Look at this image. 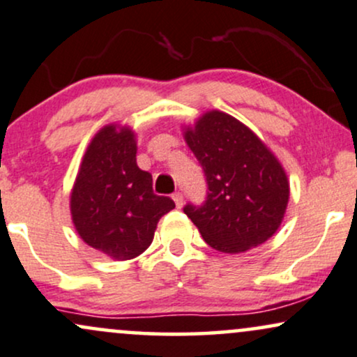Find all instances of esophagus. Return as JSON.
Returning a JSON list of instances; mask_svg holds the SVG:
<instances>
[{"label": "esophagus", "instance_id": "34e87169", "mask_svg": "<svg viewBox=\"0 0 357 357\" xmlns=\"http://www.w3.org/2000/svg\"><path fill=\"white\" fill-rule=\"evenodd\" d=\"M172 199H174V202H175V205H177L178 208L182 207V205H183V195L180 194V192H177V194L172 195Z\"/></svg>", "mask_w": 357, "mask_h": 357}]
</instances>
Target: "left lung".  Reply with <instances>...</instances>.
<instances>
[{
    "label": "left lung",
    "mask_w": 357,
    "mask_h": 357,
    "mask_svg": "<svg viewBox=\"0 0 357 357\" xmlns=\"http://www.w3.org/2000/svg\"><path fill=\"white\" fill-rule=\"evenodd\" d=\"M207 177V200L183 212L212 249L241 254L278 232L289 204V178L274 152L236 116L208 110L182 127Z\"/></svg>",
    "instance_id": "obj_1"
}]
</instances>
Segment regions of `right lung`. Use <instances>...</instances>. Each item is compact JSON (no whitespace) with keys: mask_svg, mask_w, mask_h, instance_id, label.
<instances>
[{"mask_svg":"<svg viewBox=\"0 0 357 357\" xmlns=\"http://www.w3.org/2000/svg\"><path fill=\"white\" fill-rule=\"evenodd\" d=\"M175 208L153 194L152 175L137 165V133L121 123L100 128L88 144L70 194L75 230L113 261L149 249L158 220Z\"/></svg>","mask_w":357,"mask_h":357,"instance_id":"1","label":"right lung"}]
</instances>
